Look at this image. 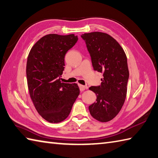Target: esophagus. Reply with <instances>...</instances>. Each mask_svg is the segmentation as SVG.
Wrapping results in <instances>:
<instances>
[{"label":"esophagus","mask_w":158,"mask_h":158,"mask_svg":"<svg viewBox=\"0 0 158 158\" xmlns=\"http://www.w3.org/2000/svg\"><path fill=\"white\" fill-rule=\"evenodd\" d=\"M78 86H79L80 91H85V90L88 89L87 86H83V85H79Z\"/></svg>","instance_id":"obj_1"}]
</instances>
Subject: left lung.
I'll use <instances>...</instances> for the list:
<instances>
[{
  "label": "left lung",
  "instance_id": "1",
  "mask_svg": "<svg viewBox=\"0 0 158 158\" xmlns=\"http://www.w3.org/2000/svg\"><path fill=\"white\" fill-rule=\"evenodd\" d=\"M81 37L91 55L93 69L104 76L100 85L89 88L97 96L96 102L89 106L90 114L100 122L110 121L120 112L126 98L129 78L126 54L107 33L92 32Z\"/></svg>",
  "mask_w": 158,
  "mask_h": 158
}]
</instances>
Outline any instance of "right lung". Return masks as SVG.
I'll list each match as a JSON object with an SVG mask.
<instances>
[{
  "mask_svg": "<svg viewBox=\"0 0 158 158\" xmlns=\"http://www.w3.org/2000/svg\"><path fill=\"white\" fill-rule=\"evenodd\" d=\"M77 41L74 34H48L38 40L28 54L27 77L30 97L38 113L50 123L65 120L80 94L77 84L60 81L65 54Z\"/></svg>",
  "mask_w": 158,
  "mask_h": 158,
  "instance_id": "add662e5",
  "label": "right lung"
}]
</instances>
